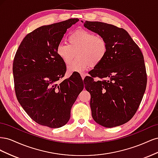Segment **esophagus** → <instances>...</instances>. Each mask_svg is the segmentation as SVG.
I'll return each instance as SVG.
<instances>
[{"label": "esophagus", "instance_id": "esophagus-1", "mask_svg": "<svg viewBox=\"0 0 158 158\" xmlns=\"http://www.w3.org/2000/svg\"><path fill=\"white\" fill-rule=\"evenodd\" d=\"M81 75V77H82V79L84 80V79L85 78V74H83V73H82L80 74Z\"/></svg>", "mask_w": 158, "mask_h": 158}]
</instances>
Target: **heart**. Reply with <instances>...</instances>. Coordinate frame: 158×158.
<instances>
[{"label":"heart","instance_id":"obj_1","mask_svg":"<svg viewBox=\"0 0 158 158\" xmlns=\"http://www.w3.org/2000/svg\"><path fill=\"white\" fill-rule=\"evenodd\" d=\"M69 45L60 43L56 47V52L66 64H70L77 55L78 59L67 68L69 73H81L89 66L95 67L106 58L108 46L106 40L94 33L77 30L68 36Z\"/></svg>","mask_w":158,"mask_h":158}]
</instances>
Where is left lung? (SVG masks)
Instances as JSON below:
<instances>
[{
	"mask_svg": "<svg viewBox=\"0 0 158 158\" xmlns=\"http://www.w3.org/2000/svg\"><path fill=\"white\" fill-rule=\"evenodd\" d=\"M107 43L106 58L84 80L90 93L94 120L106 128L123 125L135 115L144 94L147 76L144 56L128 33L100 22H83ZM106 80L94 81L93 77Z\"/></svg>",
	"mask_w": 158,
	"mask_h": 158,
	"instance_id": "left-lung-1",
	"label": "left lung"
}]
</instances>
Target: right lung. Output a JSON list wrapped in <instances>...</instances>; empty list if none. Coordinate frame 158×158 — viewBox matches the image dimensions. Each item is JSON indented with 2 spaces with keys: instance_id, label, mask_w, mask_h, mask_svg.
<instances>
[{
  "instance_id": "right-lung-1",
  "label": "right lung",
  "mask_w": 158,
  "mask_h": 158,
  "mask_svg": "<svg viewBox=\"0 0 158 158\" xmlns=\"http://www.w3.org/2000/svg\"><path fill=\"white\" fill-rule=\"evenodd\" d=\"M78 18L43 26L22 40L13 62L14 88L18 102L41 125L60 128L70 117V110L84 89L76 73L60 81L66 67L56 52L66 30Z\"/></svg>"
}]
</instances>
